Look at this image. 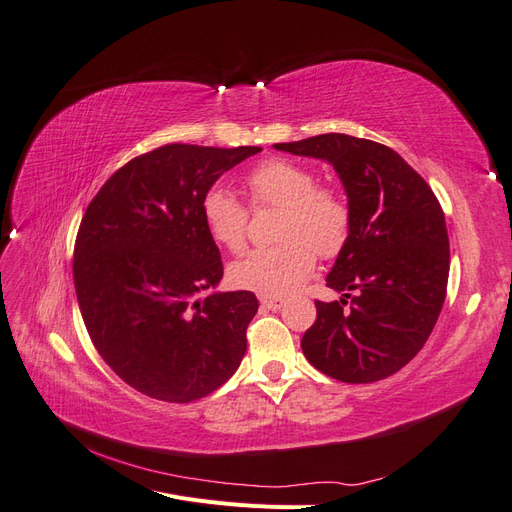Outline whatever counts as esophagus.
Returning a JSON list of instances; mask_svg holds the SVG:
<instances>
[{
	"mask_svg": "<svg viewBox=\"0 0 512 512\" xmlns=\"http://www.w3.org/2000/svg\"><path fill=\"white\" fill-rule=\"evenodd\" d=\"M260 305H262V309H271V312H277V309H282L286 305V301L277 299V297H260Z\"/></svg>",
	"mask_w": 512,
	"mask_h": 512,
	"instance_id": "34e87169",
	"label": "esophagus"
}]
</instances>
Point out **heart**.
<instances>
[{"instance_id":"obj_1","label":"heart","mask_w":512,"mask_h":512,"mask_svg":"<svg viewBox=\"0 0 512 512\" xmlns=\"http://www.w3.org/2000/svg\"><path fill=\"white\" fill-rule=\"evenodd\" d=\"M247 190L254 205L282 209L275 247H262L230 267V282L262 297H286L314 273L315 250L333 258L350 235V209L335 190L316 188V177L301 164L269 160L252 170ZM200 215L209 237L230 252H239L247 237V211L226 188L207 190Z\"/></svg>"}]
</instances>
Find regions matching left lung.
Here are the masks:
<instances>
[{
	"mask_svg": "<svg viewBox=\"0 0 512 512\" xmlns=\"http://www.w3.org/2000/svg\"><path fill=\"white\" fill-rule=\"evenodd\" d=\"M273 149L331 164L350 209L348 241L327 275L342 297L316 301L305 359L350 384L393 376L425 346L444 305L451 254L438 198L397 151L367 138L331 132Z\"/></svg>",
	"mask_w": 512,
	"mask_h": 512,
	"instance_id": "8db88e82",
	"label": "left lung"
}]
</instances>
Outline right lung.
Listing matches in <instances>:
<instances>
[{
  "mask_svg": "<svg viewBox=\"0 0 512 512\" xmlns=\"http://www.w3.org/2000/svg\"><path fill=\"white\" fill-rule=\"evenodd\" d=\"M258 151L153 149L121 166L83 215L74 288L87 333L106 365L147 397L188 404L220 389L243 361L258 299L215 290L224 267L200 200Z\"/></svg>",
  "mask_w": 512,
  "mask_h": 512,
  "instance_id": "obj_1",
  "label": "right lung"
}]
</instances>
